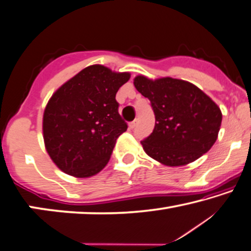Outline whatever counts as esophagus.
I'll use <instances>...</instances> for the list:
<instances>
[{"instance_id": "esophagus-1", "label": "esophagus", "mask_w": 251, "mask_h": 251, "mask_svg": "<svg viewBox=\"0 0 251 251\" xmlns=\"http://www.w3.org/2000/svg\"><path fill=\"white\" fill-rule=\"evenodd\" d=\"M136 125H137V119H135V121H133V122L129 123V128H135Z\"/></svg>"}]
</instances>
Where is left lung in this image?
<instances>
[{
    "label": "left lung",
    "mask_w": 251,
    "mask_h": 251,
    "mask_svg": "<svg viewBox=\"0 0 251 251\" xmlns=\"http://www.w3.org/2000/svg\"><path fill=\"white\" fill-rule=\"evenodd\" d=\"M134 85L151 102L155 126L141 142L145 153L164 166H185L215 143L222 113L207 95L190 82L173 77L134 78Z\"/></svg>",
    "instance_id": "8db88e82"
}]
</instances>
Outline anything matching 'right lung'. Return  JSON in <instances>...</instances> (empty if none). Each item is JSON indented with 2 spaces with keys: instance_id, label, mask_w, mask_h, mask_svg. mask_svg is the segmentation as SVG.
Segmentation results:
<instances>
[{
  "instance_id": "right-lung-1",
  "label": "right lung",
  "mask_w": 251,
  "mask_h": 251,
  "mask_svg": "<svg viewBox=\"0 0 251 251\" xmlns=\"http://www.w3.org/2000/svg\"><path fill=\"white\" fill-rule=\"evenodd\" d=\"M129 77L127 72L91 65L51 96L44 111V142L63 173L88 178L106 167L116 140L127 129L116 93Z\"/></svg>"
}]
</instances>
